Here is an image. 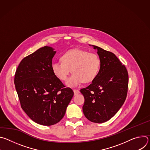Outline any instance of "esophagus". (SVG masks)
Wrapping results in <instances>:
<instances>
[{
  "instance_id": "obj_1",
  "label": "esophagus",
  "mask_w": 150,
  "mask_h": 150,
  "mask_svg": "<svg viewBox=\"0 0 150 150\" xmlns=\"http://www.w3.org/2000/svg\"><path fill=\"white\" fill-rule=\"evenodd\" d=\"M74 94L75 95H77V94H78L79 93V91L78 90H75V89L74 90Z\"/></svg>"
}]
</instances>
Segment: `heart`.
Returning a JSON list of instances; mask_svg holds the SVG:
<instances>
[{"instance_id": "obj_1", "label": "heart", "mask_w": 150, "mask_h": 150, "mask_svg": "<svg viewBox=\"0 0 150 150\" xmlns=\"http://www.w3.org/2000/svg\"><path fill=\"white\" fill-rule=\"evenodd\" d=\"M61 60L53 62L52 69L55 76L63 81L67 79L72 69L73 74L67 82L69 87L93 81L98 74L101 64L97 54L79 49L67 51L62 55Z\"/></svg>"}]
</instances>
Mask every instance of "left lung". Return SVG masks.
<instances>
[{
    "label": "left lung",
    "mask_w": 150,
    "mask_h": 150,
    "mask_svg": "<svg viewBox=\"0 0 150 150\" xmlns=\"http://www.w3.org/2000/svg\"><path fill=\"white\" fill-rule=\"evenodd\" d=\"M93 46L98 50L100 69L92 83L80 91L85 98V116L92 122L101 123L114 116L124 103L129 77L125 66L114 53Z\"/></svg>",
    "instance_id": "8db88e82"
}]
</instances>
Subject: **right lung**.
<instances>
[{"instance_id":"right-lung-1","label":"right lung","mask_w":150,"mask_h":150,"mask_svg":"<svg viewBox=\"0 0 150 150\" xmlns=\"http://www.w3.org/2000/svg\"><path fill=\"white\" fill-rule=\"evenodd\" d=\"M56 52L45 46L24 57L14 78L21 108L34 122L51 126L65 116L74 93L52 69Z\"/></svg>"}]
</instances>
